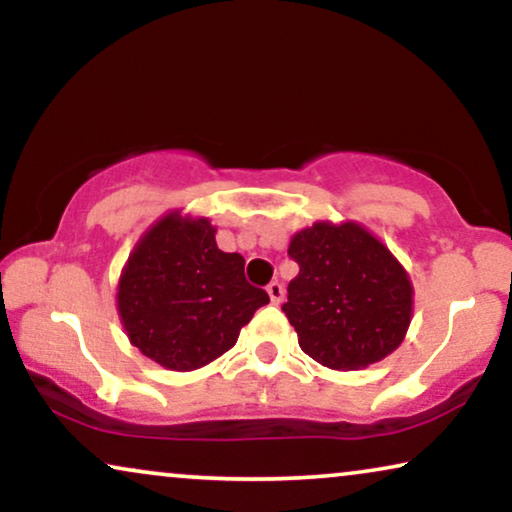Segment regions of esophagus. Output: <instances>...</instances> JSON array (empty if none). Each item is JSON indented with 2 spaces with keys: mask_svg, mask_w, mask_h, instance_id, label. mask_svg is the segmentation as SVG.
Wrapping results in <instances>:
<instances>
[{
  "mask_svg": "<svg viewBox=\"0 0 512 512\" xmlns=\"http://www.w3.org/2000/svg\"><path fill=\"white\" fill-rule=\"evenodd\" d=\"M268 296H270L272 303L279 305L284 300V286L279 284V282H270L268 284Z\"/></svg>",
  "mask_w": 512,
  "mask_h": 512,
  "instance_id": "34e87169",
  "label": "esophagus"
}]
</instances>
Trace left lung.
Here are the masks:
<instances>
[{"label": "left lung", "instance_id": "obj_1", "mask_svg": "<svg viewBox=\"0 0 512 512\" xmlns=\"http://www.w3.org/2000/svg\"><path fill=\"white\" fill-rule=\"evenodd\" d=\"M298 277L282 305L298 345L321 366L356 370L401 345L412 284L394 254L354 221H317L291 237Z\"/></svg>", "mask_w": 512, "mask_h": 512}]
</instances>
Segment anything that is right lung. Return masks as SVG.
I'll use <instances>...</instances> for the list:
<instances>
[{
	"label": "right lung",
	"mask_w": 512,
	"mask_h": 512,
	"mask_svg": "<svg viewBox=\"0 0 512 512\" xmlns=\"http://www.w3.org/2000/svg\"><path fill=\"white\" fill-rule=\"evenodd\" d=\"M209 219L172 212L137 242L118 279V314L132 345L167 370H195L237 342L268 293L244 258L216 247Z\"/></svg>",
	"instance_id": "1"
}]
</instances>
